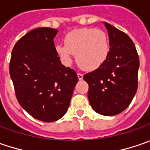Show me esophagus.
<instances>
[{"label":"esophagus","mask_w":150,"mask_h":150,"mask_svg":"<svg viewBox=\"0 0 150 150\" xmlns=\"http://www.w3.org/2000/svg\"><path fill=\"white\" fill-rule=\"evenodd\" d=\"M77 75H78V79L80 81L83 79V74H81V73H77Z\"/></svg>","instance_id":"esophagus-1"}]
</instances>
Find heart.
Returning a JSON list of instances; mask_svg holds the SVG:
<instances>
[{
	"instance_id": "heart-1",
	"label": "heart",
	"mask_w": 150,
	"mask_h": 150,
	"mask_svg": "<svg viewBox=\"0 0 150 150\" xmlns=\"http://www.w3.org/2000/svg\"><path fill=\"white\" fill-rule=\"evenodd\" d=\"M55 50L65 64L69 65L76 54V61L81 68L95 70L107 61L110 44L103 30L80 28L69 33L64 38V44L56 45Z\"/></svg>"
}]
</instances>
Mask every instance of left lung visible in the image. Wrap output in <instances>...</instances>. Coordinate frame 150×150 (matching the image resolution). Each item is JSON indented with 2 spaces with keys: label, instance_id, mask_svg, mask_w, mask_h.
I'll return each instance as SVG.
<instances>
[{
  "label": "left lung",
  "instance_id": "1",
  "mask_svg": "<svg viewBox=\"0 0 150 150\" xmlns=\"http://www.w3.org/2000/svg\"><path fill=\"white\" fill-rule=\"evenodd\" d=\"M110 52L107 61L83 79L89 85L88 98L97 113L114 116L129 106L138 89L139 59L127 34L105 23Z\"/></svg>",
  "mask_w": 150,
  "mask_h": 150
}]
</instances>
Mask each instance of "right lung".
<instances>
[{
    "mask_svg": "<svg viewBox=\"0 0 150 150\" xmlns=\"http://www.w3.org/2000/svg\"><path fill=\"white\" fill-rule=\"evenodd\" d=\"M58 31L38 28L26 33L11 52L10 75L21 107L38 120L52 122L67 112L78 76L56 53Z\"/></svg>",
    "mask_w": 150,
    "mask_h": 150,
    "instance_id": "1",
    "label": "right lung"
}]
</instances>
